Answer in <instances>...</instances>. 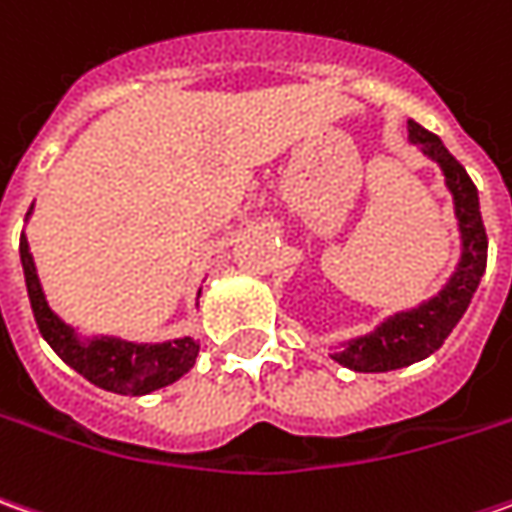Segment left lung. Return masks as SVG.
I'll return each instance as SVG.
<instances>
[{"instance_id": "8db88e82", "label": "left lung", "mask_w": 512, "mask_h": 512, "mask_svg": "<svg viewBox=\"0 0 512 512\" xmlns=\"http://www.w3.org/2000/svg\"><path fill=\"white\" fill-rule=\"evenodd\" d=\"M408 133H411V141L419 144L422 152L431 155L445 172V184L453 192L456 218H459V229H462V260H459V269L450 277L448 286L425 306L397 314L388 323H382L374 334L331 351V357L340 365L365 371V374L394 371V368L431 357L433 351L448 340L453 326L462 320L487 266V232L482 223V212H479L476 184L470 181L465 167L450 155L448 147L439 141V135H433L416 121H408Z\"/></svg>"}]
</instances>
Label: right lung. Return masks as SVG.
Returning a JSON list of instances; mask_svg holds the SVG:
<instances>
[{"label": "right lung", "instance_id": "1", "mask_svg": "<svg viewBox=\"0 0 512 512\" xmlns=\"http://www.w3.org/2000/svg\"><path fill=\"white\" fill-rule=\"evenodd\" d=\"M19 255H22V269H25L30 309H33L42 337L73 371H79L81 377L90 379L93 385L113 391V394L138 397V394H150L155 388H164L178 377H184L195 365L198 343H192L189 337L161 345H133L124 340H96L90 345L79 343L73 328L64 326L47 306L25 235L19 240Z\"/></svg>", "mask_w": 512, "mask_h": 512}]
</instances>
